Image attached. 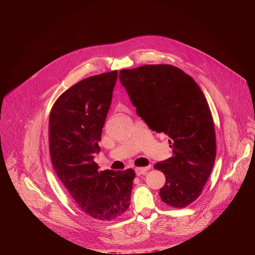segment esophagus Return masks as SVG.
Masks as SVG:
<instances>
[{"instance_id":"34e87169","label":"esophagus","mask_w":255,"mask_h":255,"mask_svg":"<svg viewBox=\"0 0 255 255\" xmlns=\"http://www.w3.org/2000/svg\"><path fill=\"white\" fill-rule=\"evenodd\" d=\"M150 168V166H146V167H136L135 168V173L136 175H141V174H144L146 173V171Z\"/></svg>"}]
</instances>
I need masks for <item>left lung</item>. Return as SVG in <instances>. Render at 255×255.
<instances>
[{
  "label": "left lung",
  "instance_id": "obj_1",
  "mask_svg": "<svg viewBox=\"0 0 255 255\" xmlns=\"http://www.w3.org/2000/svg\"><path fill=\"white\" fill-rule=\"evenodd\" d=\"M119 80L137 115L170 138L172 156L154 165L165 175L161 201L173 208L190 205L201 195L216 158L213 118L202 90L170 64L122 69Z\"/></svg>",
  "mask_w": 255,
  "mask_h": 255
}]
</instances>
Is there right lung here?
I'll use <instances>...</instances> for the list:
<instances>
[{
  "instance_id": "add662e5",
  "label": "right lung",
  "mask_w": 255,
  "mask_h": 255,
  "mask_svg": "<svg viewBox=\"0 0 255 255\" xmlns=\"http://www.w3.org/2000/svg\"><path fill=\"white\" fill-rule=\"evenodd\" d=\"M118 71L87 78L66 90L49 115L52 166L84 213L111 221L128 209L135 172L99 171L94 161L110 109Z\"/></svg>"
}]
</instances>
